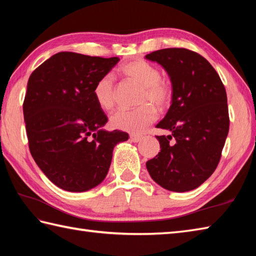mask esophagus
Segmentation results:
<instances>
[{
    "instance_id": "1",
    "label": "esophagus",
    "mask_w": 256,
    "mask_h": 256,
    "mask_svg": "<svg viewBox=\"0 0 256 256\" xmlns=\"http://www.w3.org/2000/svg\"><path fill=\"white\" fill-rule=\"evenodd\" d=\"M130 138H131L132 142L138 143V142H140V140L143 138V136H142V135H135V134H132V135H130Z\"/></svg>"
}]
</instances>
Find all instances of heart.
<instances>
[{"mask_svg":"<svg viewBox=\"0 0 256 256\" xmlns=\"http://www.w3.org/2000/svg\"><path fill=\"white\" fill-rule=\"evenodd\" d=\"M121 77L140 86L138 103L140 106L134 110L121 108L114 112L110 124L113 128L120 131L138 134L145 131L158 116L160 111H165L170 106L174 90L168 80L160 77V69L144 59H135L121 64L118 68ZM96 104L104 111H108L116 104V88L111 76H102L96 81L92 89Z\"/></svg>","mask_w":256,"mask_h":256,"instance_id":"heart-1","label":"heart"}]
</instances>
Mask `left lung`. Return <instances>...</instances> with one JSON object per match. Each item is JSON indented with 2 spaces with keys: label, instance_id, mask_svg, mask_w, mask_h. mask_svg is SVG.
I'll return each instance as SVG.
<instances>
[{
  "label": "left lung",
  "instance_id": "1",
  "mask_svg": "<svg viewBox=\"0 0 256 256\" xmlns=\"http://www.w3.org/2000/svg\"><path fill=\"white\" fill-rule=\"evenodd\" d=\"M165 68L174 90L172 106L156 128L160 152L148 160L153 180L170 192L198 188L218 166L229 133L226 92L218 72L198 52L165 48L146 55Z\"/></svg>",
  "mask_w": 256,
  "mask_h": 256
}]
</instances>
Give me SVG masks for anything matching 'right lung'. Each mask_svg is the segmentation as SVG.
Here are the masks:
<instances>
[{
	"label": "right lung",
	"mask_w": 256,
	"mask_h": 256,
	"mask_svg": "<svg viewBox=\"0 0 256 256\" xmlns=\"http://www.w3.org/2000/svg\"><path fill=\"white\" fill-rule=\"evenodd\" d=\"M118 60L62 52L37 67L27 82L23 113L30 154L47 178L67 192H86L102 182L114 146L128 138L118 130H101L108 116L92 94L96 81Z\"/></svg>",
	"instance_id": "right-lung-1"
}]
</instances>
